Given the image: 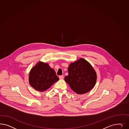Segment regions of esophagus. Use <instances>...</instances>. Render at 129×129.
<instances>
[{
  "mask_svg": "<svg viewBox=\"0 0 129 129\" xmlns=\"http://www.w3.org/2000/svg\"><path fill=\"white\" fill-rule=\"evenodd\" d=\"M59 78L60 79H62L63 78V75H60L59 76Z\"/></svg>",
  "mask_w": 129,
  "mask_h": 129,
  "instance_id": "obj_1",
  "label": "esophagus"
}]
</instances>
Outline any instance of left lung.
I'll use <instances>...</instances> for the list:
<instances>
[{
	"label": "left lung",
	"mask_w": 129,
	"mask_h": 129,
	"mask_svg": "<svg viewBox=\"0 0 129 129\" xmlns=\"http://www.w3.org/2000/svg\"><path fill=\"white\" fill-rule=\"evenodd\" d=\"M68 72V75L65 76L64 80L76 93H85L94 86L96 73L91 64L83 58L71 63Z\"/></svg>",
	"instance_id": "obj_1"
}]
</instances>
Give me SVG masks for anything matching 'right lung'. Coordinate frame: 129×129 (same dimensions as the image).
<instances>
[{"label": "right lung", "mask_w": 129, "mask_h": 129, "mask_svg": "<svg viewBox=\"0 0 129 129\" xmlns=\"http://www.w3.org/2000/svg\"><path fill=\"white\" fill-rule=\"evenodd\" d=\"M58 80L54 70L45 62H39L29 73V83L38 91H45Z\"/></svg>", "instance_id": "add662e5"}]
</instances>
